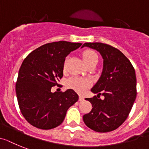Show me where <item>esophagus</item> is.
Returning a JSON list of instances; mask_svg holds the SVG:
<instances>
[{
    "label": "esophagus",
    "instance_id": "obj_1",
    "mask_svg": "<svg viewBox=\"0 0 149 149\" xmlns=\"http://www.w3.org/2000/svg\"><path fill=\"white\" fill-rule=\"evenodd\" d=\"M85 99V98L84 97H83V96H79V102H82V101H83V100Z\"/></svg>",
    "mask_w": 149,
    "mask_h": 149
}]
</instances>
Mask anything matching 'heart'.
Wrapping results in <instances>:
<instances>
[{"label": "heart", "mask_w": 149, "mask_h": 149, "mask_svg": "<svg viewBox=\"0 0 149 149\" xmlns=\"http://www.w3.org/2000/svg\"><path fill=\"white\" fill-rule=\"evenodd\" d=\"M82 59L86 65L92 63L94 61L98 62V57L95 51L92 50H86L82 54ZM66 85L68 88H72L78 92L79 93H83L87 90L91 85V82L88 79H82L77 77H72L67 80Z\"/></svg>", "instance_id": "heart-1"}]
</instances>
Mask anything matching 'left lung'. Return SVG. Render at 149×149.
I'll use <instances>...</instances> for the list:
<instances>
[{
  "instance_id": "left-lung-1",
  "label": "left lung",
  "mask_w": 149,
  "mask_h": 149,
  "mask_svg": "<svg viewBox=\"0 0 149 149\" xmlns=\"http://www.w3.org/2000/svg\"><path fill=\"white\" fill-rule=\"evenodd\" d=\"M96 50L103 58V69L91 89L97 96L86 98L93 108L83 116L88 128L98 132L114 130L127 120L136 98V77L132 63L120 51L100 42L85 43L82 47ZM101 94L105 97L99 99Z\"/></svg>"
}]
</instances>
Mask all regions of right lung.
<instances>
[{"instance_id":"1","label":"right lung","mask_w":149,"mask_h":149,"mask_svg":"<svg viewBox=\"0 0 149 149\" xmlns=\"http://www.w3.org/2000/svg\"><path fill=\"white\" fill-rule=\"evenodd\" d=\"M81 43L60 41L38 47L19 70L16 93L21 113L36 128L51 130L63 123L68 108L78 101L74 90L51 92L63 77L65 58Z\"/></svg>"}]
</instances>
